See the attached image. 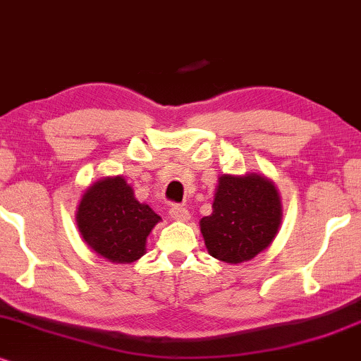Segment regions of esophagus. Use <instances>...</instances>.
Masks as SVG:
<instances>
[{
  "mask_svg": "<svg viewBox=\"0 0 361 361\" xmlns=\"http://www.w3.org/2000/svg\"><path fill=\"white\" fill-rule=\"evenodd\" d=\"M170 216L175 221H188L190 219V211L183 208L180 204H173L170 208Z\"/></svg>",
  "mask_w": 361,
  "mask_h": 361,
  "instance_id": "1",
  "label": "esophagus"
}]
</instances>
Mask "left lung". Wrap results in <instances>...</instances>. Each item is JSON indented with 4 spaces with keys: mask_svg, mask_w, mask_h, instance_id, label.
<instances>
[{
    "mask_svg": "<svg viewBox=\"0 0 361 361\" xmlns=\"http://www.w3.org/2000/svg\"><path fill=\"white\" fill-rule=\"evenodd\" d=\"M282 219L281 200L271 181L259 175L219 178L213 213L200 221L209 254L239 264L264 251Z\"/></svg>",
    "mask_w": 361,
    "mask_h": 361,
    "instance_id": "1",
    "label": "left lung"
}]
</instances>
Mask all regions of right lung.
Here are the masks:
<instances>
[{"instance_id": "add662e5", "label": "right lung", "mask_w": 361, "mask_h": 361, "mask_svg": "<svg viewBox=\"0 0 361 361\" xmlns=\"http://www.w3.org/2000/svg\"><path fill=\"white\" fill-rule=\"evenodd\" d=\"M84 241L112 262L130 264L145 254L147 236L160 216L138 203L122 176L105 178L90 186L77 211Z\"/></svg>"}]
</instances>
